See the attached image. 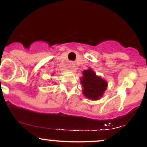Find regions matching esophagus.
Listing matches in <instances>:
<instances>
[{
    "label": "esophagus",
    "mask_w": 147,
    "mask_h": 147,
    "mask_svg": "<svg viewBox=\"0 0 147 147\" xmlns=\"http://www.w3.org/2000/svg\"><path fill=\"white\" fill-rule=\"evenodd\" d=\"M70 69H71V70H75V69H76V64L75 63H70Z\"/></svg>",
    "instance_id": "obj_1"
}]
</instances>
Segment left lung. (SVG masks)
Masks as SVG:
<instances>
[{
	"label": "left lung",
	"instance_id": "obj_1",
	"mask_svg": "<svg viewBox=\"0 0 147 147\" xmlns=\"http://www.w3.org/2000/svg\"><path fill=\"white\" fill-rule=\"evenodd\" d=\"M81 84L83 86V93L86 97L92 100H97L102 97L107 88V82L97 77L91 69L82 72Z\"/></svg>",
	"mask_w": 147,
	"mask_h": 147
}]
</instances>
